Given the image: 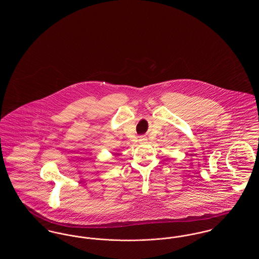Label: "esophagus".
<instances>
[{"mask_svg":"<svg viewBox=\"0 0 259 259\" xmlns=\"http://www.w3.org/2000/svg\"><path fill=\"white\" fill-rule=\"evenodd\" d=\"M139 141H140V143H145V142L147 141V138H146L145 136H141V137L139 138Z\"/></svg>","mask_w":259,"mask_h":259,"instance_id":"obj_1","label":"esophagus"}]
</instances>
